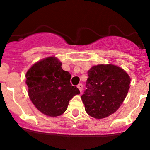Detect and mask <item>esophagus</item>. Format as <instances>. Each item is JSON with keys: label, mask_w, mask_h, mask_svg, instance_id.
I'll return each mask as SVG.
<instances>
[{"label": "esophagus", "mask_w": 150, "mask_h": 150, "mask_svg": "<svg viewBox=\"0 0 150 150\" xmlns=\"http://www.w3.org/2000/svg\"><path fill=\"white\" fill-rule=\"evenodd\" d=\"M77 87L78 88V89H79V90H80V91H81V92L83 91V85L82 84H81V83L78 84Z\"/></svg>", "instance_id": "34e87169"}]
</instances>
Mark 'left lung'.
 <instances>
[{"label": "left lung", "instance_id": "left-lung-1", "mask_svg": "<svg viewBox=\"0 0 150 150\" xmlns=\"http://www.w3.org/2000/svg\"><path fill=\"white\" fill-rule=\"evenodd\" d=\"M86 89L81 96L86 112L102 119L117 111L130 88L129 75L113 64L93 66L88 72Z\"/></svg>", "mask_w": 150, "mask_h": 150}]
</instances>
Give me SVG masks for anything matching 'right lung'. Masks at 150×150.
<instances>
[{
    "label": "right lung",
    "mask_w": 150,
    "mask_h": 150,
    "mask_svg": "<svg viewBox=\"0 0 150 150\" xmlns=\"http://www.w3.org/2000/svg\"><path fill=\"white\" fill-rule=\"evenodd\" d=\"M30 100L46 115L57 117L66 111L69 102L80 91L70 83L71 75L62 62L51 57L38 62L26 73Z\"/></svg>",
    "instance_id": "add662e5"
}]
</instances>
